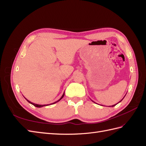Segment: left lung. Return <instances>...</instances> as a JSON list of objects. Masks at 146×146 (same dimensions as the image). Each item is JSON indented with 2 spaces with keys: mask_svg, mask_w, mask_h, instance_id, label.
I'll return each instance as SVG.
<instances>
[{
  "mask_svg": "<svg viewBox=\"0 0 146 146\" xmlns=\"http://www.w3.org/2000/svg\"><path fill=\"white\" fill-rule=\"evenodd\" d=\"M125 95H126V94H125ZM125 96H124V97H123V99L125 98ZM123 99H122L121 100H120V101H119V102H121V101H122V100H123ZM92 102H94V101H92ZM119 102H118V103H119ZM94 103H95V102H94ZM118 103H117V104H118ZM117 104H115V105H112V106H109V107H114V106H115V105H117Z\"/></svg>",
  "mask_w": 146,
  "mask_h": 146,
  "instance_id": "obj_1",
  "label": "left lung"
}]
</instances>
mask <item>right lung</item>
Segmentation results:
<instances>
[{
    "instance_id": "1",
    "label": "right lung",
    "mask_w": 146,
    "mask_h": 146,
    "mask_svg": "<svg viewBox=\"0 0 146 146\" xmlns=\"http://www.w3.org/2000/svg\"><path fill=\"white\" fill-rule=\"evenodd\" d=\"M64 93H63V94L62 95V96H61V98L58 100H57L56 102H54V103H52V104H47V105H38V104H34V103H33V102H30V101H29V100H27V99H26V98H25L26 100H27V102H29L30 104H32L33 105H34L35 106V107H38V108H41V107H45V106H48V105H52V104H55V103H56V102H58V101H60L61 99H62L63 98V97H64Z\"/></svg>"
}]
</instances>
